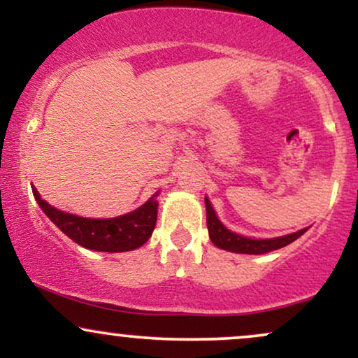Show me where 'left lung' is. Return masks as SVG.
Returning a JSON list of instances; mask_svg holds the SVG:
<instances>
[{"mask_svg": "<svg viewBox=\"0 0 358 358\" xmlns=\"http://www.w3.org/2000/svg\"><path fill=\"white\" fill-rule=\"evenodd\" d=\"M205 207H207V227H208V236L210 241L217 248L224 250H231V252H239V254H264L269 250H276L285 248V245L291 244L293 241H296L298 237H301L306 232V229L289 234L285 237H276V239H249V237H242L239 234L231 232L229 229H225L220 224V220L217 219L215 212H213L208 199H205Z\"/></svg>", "mask_w": 358, "mask_h": 358, "instance_id": "1", "label": "left lung"}]
</instances>
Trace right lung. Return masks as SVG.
Segmentation results:
<instances>
[{"label":"right lung","mask_w":358,"mask_h":358,"mask_svg":"<svg viewBox=\"0 0 358 358\" xmlns=\"http://www.w3.org/2000/svg\"><path fill=\"white\" fill-rule=\"evenodd\" d=\"M35 200L57 227L73 242L102 252H124L141 248L150 239L158 217V202L153 195L134 212L116 219H84L72 213L60 212L42 200L34 187Z\"/></svg>","instance_id":"right-lung-1"}]
</instances>
